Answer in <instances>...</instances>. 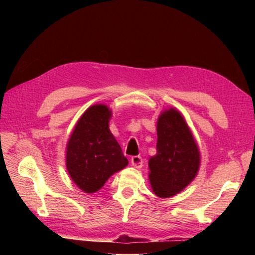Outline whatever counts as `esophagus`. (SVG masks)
I'll return each mask as SVG.
<instances>
[{"mask_svg":"<svg viewBox=\"0 0 255 255\" xmlns=\"http://www.w3.org/2000/svg\"><path fill=\"white\" fill-rule=\"evenodd\" d=\"M131 165L135 166V167H141L143 166V158H141L139 155H136V156H132L131 157Z\"/></svg>","mask_w":255,"mask_h":255,"instance_id":"1","label":"esophagus"}]
</instances>
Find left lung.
I'll return each mask as SVG.
<instances>
[{
    "label": "left lung",
    "instance_id": "1",
    "mask_svg": "<svg viewBox=\"0 0 255 255\" xmlns=\"http://www.w3.org/2000/svg\"><path fill=\"white\" fill-rule=\"evenodd\" d=\"M157 153L149 158V181L155 195L169 198L195 179L200 164L198 146L179 111L170 109L157 122Z\"/></svg>",
    "mask_w": 255,
    "mask_h": 255
}]
</instances>
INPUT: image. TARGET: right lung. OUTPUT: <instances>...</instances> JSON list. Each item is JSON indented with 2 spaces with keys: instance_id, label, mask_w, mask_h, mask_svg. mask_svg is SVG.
Returning a JSON list of instances; mask_svg holds the SVG:
<instances>
[{
  "instance_id": "right-lung-1",
  "label": "right lung",
  "mask_w": 255,
  "mask_h": 255,
  "mask_svg": "<svg viewBox=\"0 0 255 255\" xmlns=\"http://www.w3.org/2000/svg\"><path fill=\"white\" fill-rule=\"evenodd\" d=\"M110 117L111 111L107 106L90 107L68 140L67 171L77 187L86 193L100 190L112 174L128 164L109 129Z\"/></svg>"
}]
</instances>
